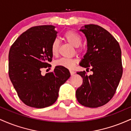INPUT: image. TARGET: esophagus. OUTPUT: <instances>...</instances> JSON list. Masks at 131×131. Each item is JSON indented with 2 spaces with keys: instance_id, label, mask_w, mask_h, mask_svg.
I'll return each mask as SVG.
<instances>
[{
  "instance_id": "34e87169",
  "label": "esophagus",
  "mask_w": 131,
  "mask_h": 131,
  "mask_svg": "<svg viewBox=\"0 0 131 131\" xmlns=\"http://www.w3.org/2000/svg\"><path fill=\"white\" fill-rule=\"evenodd\" d=\"M70 74H71V76H73V75H74L75 74V71H74L70 70Z\"/></svg>"
}]
</instances>
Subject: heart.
Here are the masks:
<instances>
[{
    "label": "heart",
    "instance_id": "1",
    "mask_svg": "<svg viewBox=\"0 0 131 131\" xmlns=\"http://www.w3.org/2000/svg\"><path fill=\"white\" fill-rule=\"evenodd\" d=\"M64 38L72 46L75 47H78L82 43V38L81 36L74 31H67L63 35ZM60 42L58 39H55L52 42L51 45V52L53 56H57L58 53ZM76 60L72 58H61L55 61V64L56 66H60L65 68L72 69L76 64Z\"/></svg>",
    "mask_w": 131,
    "mask_h": 131
}]
</instances>
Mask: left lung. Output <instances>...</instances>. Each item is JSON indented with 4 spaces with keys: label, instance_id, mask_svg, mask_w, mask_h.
I'll return each instance as SVG.
<instances>
[{
    "label": "left lung",
    "instance_id": "1",
    "mask_svg": "<svg viewBox=\"0 0 131 131\" xmlns=\"http://www.w3.org/2000/svg\"><path fill=\"white\" fill-rule=\"evenodd\" d=\"M79 31L86 37L88 47L79 65L90 68L93 74L77 72L83 82L76 90V99L83 106L97 108L112 99L122 77L121 48L115 37L98 25H84Z\"/></svg>",
    "mask_w": 131,
    "mask_h": 131
}]
</instances>
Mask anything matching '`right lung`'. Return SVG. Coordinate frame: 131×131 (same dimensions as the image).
I'll return each mask as SVG.
<instances>
[{
    "instance_id": "add662e5",
    "label": "right lung",
    "mask_w": 131,
    "mask_h": 131,
    "mask_svg": "<svg viewBox=\"0 0 131 131\" xmlns=\"http://www.w3.org/2000/svg\"><path fill=\"white\" fill-rule=\"evenodd\" d=\"M55 28L52 25L32 27L18 37L9 51V77L20 100L31 107L53 104L60 88L70 77L69 70L60 66L41 74V69L49 67L52 61L51 45L58 32Z\"/></svg>"
}]
</instances>
